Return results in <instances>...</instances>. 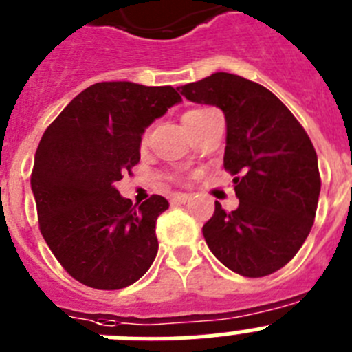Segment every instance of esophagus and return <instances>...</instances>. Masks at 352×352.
<instances>
[{
  "label": "esophagus",
  "mask_w": 352,
  "mask_h": 352,
  "mask_svg": "<svg viewBox=\"0 0 352 352\" xmlns=\"http://www.w3.org/2000/svg\"><path fill=\"white\" fill-rule=\"evenodd\" d=\"M192 199V195H188V194H173L170 195V203L173 204H185V203H188V201H190Z\"/></svg>",
  "instance_id": "obj_1"
}]
</instances>
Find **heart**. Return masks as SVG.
<instances>
[{
	"instance_id": "obj_1",
	"label": "heart",
	"mask_w": 352,
	"mask_h": 352,
	"mask_svg": "<svg viewBox=\"0 0 352 352\" xmlns=\"http://www.w3.org/2000/svg\"><path fill=\"white\" fill-rule=\"evenodd\" d=\"M206 111H210V109H192V111H188V113L185 114L183 118H188V116H195V114H201V113H206ZM142 141H146V135L142 138Z\"/></svg>"
}]
</instances>
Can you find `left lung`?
Listing matches in <instances>:
<instances>
[{
  "label": "left lung",
  "mask_w": 352,
  "mask_h": 352,
  "mask_svg": "<svg viewBox=\"0 0 352 352\" xmlns=\"http://www.w3.org/2000/svg\"><path fill=\"white\" fill-rule=\"evenodd\" d=\"M197 104L217 105L227 123L223 169L234 176L239 206L203 227L213 256L234 273L259 278L296 256L316 220L321 192L317 153L300 121L268 88L217 72L179 86Z\"/></svg>",
  "instance_id": "1"
}]
</instances>
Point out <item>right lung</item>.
Returning a JSON list of instances; mask_svg holds the SVG:
<instances>
[{
	"label": "right lung",
	"mask_w": 352,
	"mask_h": 352,
	"mask_svg": "<svg viewBox=\"0 0 352 352\" xmlns=\"http://www.w3.org/2000/svg\"><path fill=\"white\" fill-rule=\"evenodd\" d=\"M178 102L173 86L96 82L43 132L31 170L38 227L58 263L80 284L123 289L153 264L155 223L169 203L151 195L138 208L114 185L139 164L146 126Z\"/></svg>",
	"instance_id": "obj_1"
}]
</instances>
